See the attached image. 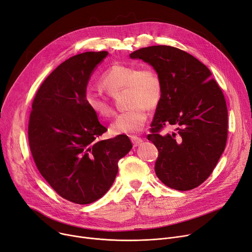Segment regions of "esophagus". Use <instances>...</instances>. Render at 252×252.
<instances>
[{
	"label": "esophagus",
	"mask_w": 252,
	"mask_h": 252,
	"mask_svg": "<svg viewBox=\"0 0 252 252\" xmlns=\"http://www.w3.org/2000/svg\"><path fill=\"white\" fill-rule=\"evenodd\" d=\"M130 139H131V141H132V143L134 146H137L138 144H140L142 142V139L138 136H131Z\"/></svg>",
	"instance_id": "obj_1"
}]
</instances>
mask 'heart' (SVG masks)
Wrapping results in <instances>:
<instances>
[{"instance_id": "1", "label": "heart", "mask_w": 252, "mask_h": 252, "mask_svg": "<svg viewBox=\"0 0 252 252\" xmlns=\"http://www.w3.org/2000/svg\"><path fill=\"white\" fill-rule=\"evenodd\" d=\"M99 86L111 96L126 92V106L130 109L118 115L111 124L114 134H133L142 130L147 120L146 109H155L162 94L161 79L155 69L128 64L110 66L101 75ZM84 102L101 119H108L114 113L109 98L93 91L85 93Z\"/></svg>"}]
</instances>
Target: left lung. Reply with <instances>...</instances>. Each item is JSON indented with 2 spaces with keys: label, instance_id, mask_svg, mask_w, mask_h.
<instances>
[{
  "label": "left lung",
  "instance_id": "left-lung-1",
  "mask_svg": "<svg viewBox=\"0 0 252 252\" xmlns=\"http://www.w3.org/2000/svg\"><path fill=\"white\" fill-rule=\"evenodd\" d=\"M158 72L160 101L151 124V140L158 151V178L170 188L191 190L209 178L223 154L228 136V110L210 69L192 55L170 46H153L130 54ZM176 127L170 135L161 130Z\"/></svg>",
  "mask_w": 252,
  "mask_h": 252
}]
</instances>
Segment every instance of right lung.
Listing matches in <instances>:
<instances>
[{
    "instance_id": "1",
    "label": "right lung",
    "mask_w": 252,
    "mask_h": 252,
    "mask_svg": "<svg viewBox=\"0 0 252 252\" xmlns=\"http://www.w3.org/2000/svg\"><path fill=\"white\" fill-rule=\"evenodd\" d=\"M108 52L69 58L44 79L29 115L28 142L37 170L61 197L77 204L97 199L113 185L128 136L100 140L108 129L84 102L87 82Z\"/></svg>"
}]
</instances>
